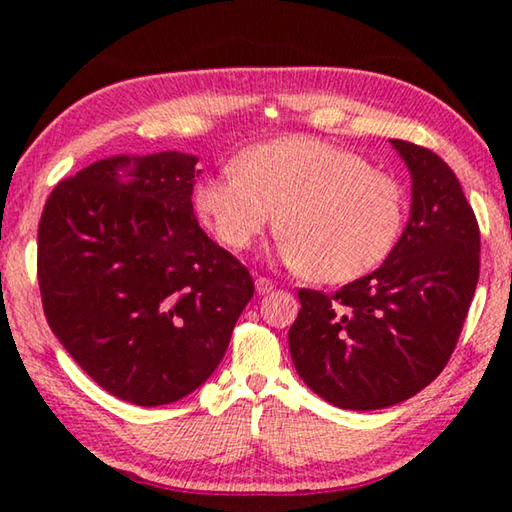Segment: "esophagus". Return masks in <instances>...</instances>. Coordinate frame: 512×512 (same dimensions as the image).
<instances>
[{
    "label": "esophagus",
    "instance_id": "1",
    "mask_svg": "<svg viewBox=\"0 0 512 512\" xmlns=\"http://www.w3.org/2000/svg\"><path fill=\"white\" fill-rule=\"evenodd\" d=\"M273 287H275V282L268 280V277H257V280H255V289H257L259 296H264V293H268Z\"/></svg>",
    "mask_w": 512,
    "mask_h": 512
}]
</instances>
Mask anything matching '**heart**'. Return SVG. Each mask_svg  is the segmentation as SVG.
I'll return each mask as SVG.
<instances>
[{"instance_id": "b5f03b06", "label": "heart", "mask_w": 512, "mask_h": 512, "mask_svg": "<svg viewBox=\"0 0 512 512\" xmlns=\"http://www.w3.org/2000/svg\"><path fill=\"white\" fill-rule=\"evenodd\" d=\"M232 169L203 178L194 192L201 219L232 253L248 250L277 219L282 262L341 284L375 271L402 235V185L318 137L250 146Z\"/></svg>"}]
</instances>
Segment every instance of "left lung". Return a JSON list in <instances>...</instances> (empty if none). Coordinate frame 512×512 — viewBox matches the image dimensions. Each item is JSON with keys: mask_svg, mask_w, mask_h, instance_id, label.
<instances>
[{"mask_svg": "<svg viewBox=\"0 0 512 512\" xmlns=\"http://www.w3.org/2000/svg\"><path fill=\"white\" fill-rule=\"evenodd\" d=\"M411 171V216L377 271L334 296L300 289L293 366L350 411L400 404L429 386L456 348L479 282V223L447 162L391 140Z\"/></svg>", "mask_w": 512, "mask_h": 512, "instance_id": "left-lung-1", "label": "left lung"}]
</instances>
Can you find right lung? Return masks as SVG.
<instances>
[{
    "label": "right lung",
    "mask_w": 512,
    "mask_h": 512,
    "mask_svg": "<svg viewBox=\"0 0 512 512\" xmlns=\"http://www.w3.org/2000/svg\"><path fill=\"white\" fill-rule=\"evenodd\" d=\"M196 162L178 151L99 160L60 180L38 225L51 332L103 391L137 406L205 384L255 293L196 221Z\"/></svg>",
    "instance_id": "add662e5"
}]
</instances>
